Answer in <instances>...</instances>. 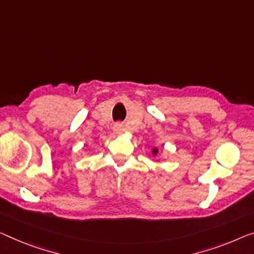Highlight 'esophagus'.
Listing matches in <instances>:
<instances>
[{
	"instance_id": "34e87169",
	"label": "esophagus",
	"mask_w": 254,
	"mask_h": 254,
	"mask_svg": "<svg viewBox=\"0 0 254 254\" xmlns=\"http://www.w3.org/2000/svg\"><path fill=\"white\" fill-rule=\"evenodd\" d=\"M122 130H123V125L122 124L115 125V131L116 132H120Z\"/></svg>"
}]
</instances>
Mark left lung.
I'll return each instance as SVG.
<instances>
[{"mask_svg": "<svg viewBox=\"0 0 254 254\" xmlns=\"http://www.w3.org/2000/svg\"><path fill=\"white\" fill-rule=\"evenodd\" d=\"M152 153H153L154 155L157 154V153H158V149H153V150H152Z\"/></svg>", "mask_w": 254, "mask_h": 254, "instance_id": "obj_1", "label": "left lung"}]
</instances>
